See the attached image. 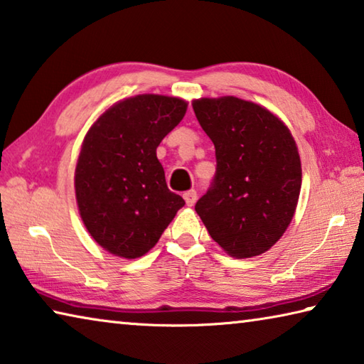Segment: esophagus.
<instances>
[{
    "label": "esophagus",
    "instance_id": "34e87169",
    "mask_svg": "<svg viewBox=\"0 0 364 364\" xmlns=\"http://www.w3.org/2000/svg\"><path fill=\"white\" fill-rule=\"evenodd\" d=\"M183 197H184V200H186V205L193 207L197 200V193L194 189H191V191H186V193L183 194Z\"/></svg>",
    "mask_w": 364,
    "mask_h": 364
}]
</instances>
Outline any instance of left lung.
Returning <instances> with one entry per match:
<instances>
[{
	"instance_id": "1",
	"label": "left lung",
	"mask_w": 364,
	"mask_h": 364,
	"mask_svg": "<svg viewBox=\"0 0 364 364\" xmlns=\"http://www.w3.org/2000/svg\"><path fill=\"white\" fill-rule=\"evenodd\" d=\"M193 109L217 157L196 212L231 257L260 255L284 234L299 202L301 167L292 134L269 110L234 96L205 97Z\"/></svg>"
}]
</instances>
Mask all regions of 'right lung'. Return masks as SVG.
I'll return each instance as SVG.
<instances>
[{
  "label": "right lung",
  "mask_w": 364,
  "mask_h": 364,
  "mask_svg": "<svg viewBox=\"0 0 364 364\" xmlns=\"http://www.w3.org/2000/svg\"><path fill=\"white\" fill-rule=\"evenodd\" d=\"M186 107L178 97L139 95L106 110L86 134L77 204L86 230L110 254L144 255L184 205L168 189L156 151Z\"/></svg>",
  "instance_id": "add662e5"
}]
</instances>
